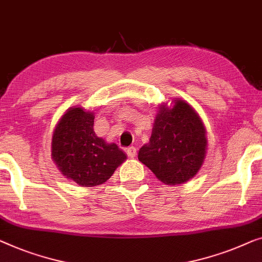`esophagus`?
<instances>
[{"label":"esophagus","instance_id":"esophagus-1","mask_svg":"<svg viewBox=\"0 0 262 262\" xmlns=\"http://www.w3.org/2000/svg\"><path fill=\"white\" fill-rule=\"evenodd\" d=\"M126 154H127L128 157L134 158V157H136V155H137V149H136L135 146L127 147V149H126Z\"/></svg>","mask_w":262,"mask_h":262}]
</instances>
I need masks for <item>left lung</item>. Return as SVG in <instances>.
I'll use <instances>...</instances> for the list:
<instances>
[{"instance_id":"8db88e82","label":"left lung","mask_w":262,"mask_h":262,"mask_svg":"<svg viewBox=\"0 0 262 262\" xmlns=\"http://www.w3.org/2000/svg\"><path fill=\"white\" fill-rule=\"evenodd\" d=\"M171 106H158L150 142L138 159L164 184L178 185L197 175L206 159V126L187 101L175 98Z\"/></svg>"}]
</instances>
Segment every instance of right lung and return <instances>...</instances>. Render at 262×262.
<instances>
[{
    "mask_svg": "<svg viewBox=\"0 0 262 262\" xmlns=\"http://www.w3.org/2000/svg\"><path fill=\"white\" fill-rule=\"evenodd\" d=\"M94 113L70 107L56 123L52 136V159L60 172L81 187L103 184L126 161L117 144L98 137Z\"/></svg>",
    "mask_w": 262,
    "mask_h": 262,
    "instance_id": "add662e5",
    "label": "right lung"
}]
</instances>
